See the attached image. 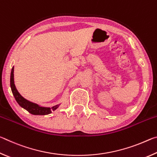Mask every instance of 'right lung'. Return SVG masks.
I'll use <instances>...</instances> for the list:
<instances>
[{
  "mask_svg": "<svg viewBox=\"0 0 157 157\" xmlns=\"http://www.w3.org/2000/svg\"><path fill=\"white\" fill-rule=\"evenodd\" d=\"M10 86L12 91V94L14 95V98L18 104L21 107L27 110L29 113L33 115H47L52 112V111H55L59 107V105H55L52 107H41L35 103L31 102L30 101L25 99L18 92L17 89H16L14 81V67H12L11 71V75H10Z\"/></svg>",
  "mask_w": 157,
  "mask_h": 157,
  "instance_id": "right-lung-1",
  "label": "right lung"
}]
</instances>
